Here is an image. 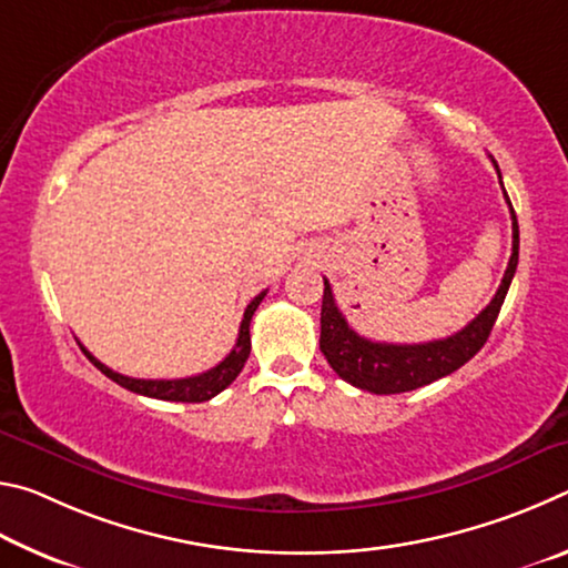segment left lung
Returning a JSON list of instances; mask_svg holds the SVG:
<instances>
[{
    "mask_svg": "<svg viewBox=\"0 0 568 568\" xmlns=\"http://www.w3.org/2000/svg\"><path fill=\"white\" fill-rule=\"evenodd\" d=\"M491 162L498 172V182H501V170H498L494 158ZM504 197L508 203V210H511L514 225V250L511 261H508V267L504 273V281L498 285L494 301L488 303L466 328L448 335V338L413 345L376 343L363 338V335L351 328L348 321H345L343 313L338 311V305H335L331 283L323 281L325 291L321 307V351L325 355V361L331 363V368L338 373L343 381H348L351 386L361 390L378 393V396L416 390L420 386H428V383L448 376V373L458 371L460 365L468 363L480 348H484V343L488 341V335H491V328L498 318V311H501V305L506 301L508 285H511L518 265V223L506 190Z\"/></svg>",
    "mask_w": 568,
    "mask_h": 568,
    "instance_id": "1",
    "label": "left lung"
}]
</instances>
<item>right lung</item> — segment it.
Here are the masks:
<instances>
[{
    "mask_svg": "<svg viewBox=\"0 0 568 568\" xmlns=\"http://www.w3.org/2000/svg\"><path fill=\"white\" fill-rule=\"evenodd\" d=\"M267 291H263L261 295H255L250 305L245 307L243 313V323H240V333L235 341V348L230 351L223 361H220L215 368H210L200 376H190V378H175V381H145V378H130L122 376V373H114L108 365L100 363L94 355L84 348L82 351L88 358L94 363V368H100L104 376L110 381L118 383V386L128 388L132 393H140V396L148 398H160V400H180V403H203L215 398L220 390H225L230 383L237 378V373L243 371V365L250 355V321H253V313L257 311V305L263 303Z\"/></svg>",
    "mask_w": 568,
    "mask_h": 568,
    "instance_id": "obj_1",
    "label": "right lung"
}]
</instances>
